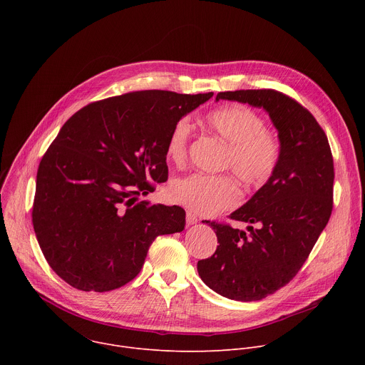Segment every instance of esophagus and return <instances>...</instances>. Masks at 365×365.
Here are the masks:
<instances>
[{
	"label": "esophagus",
	"instance_id": "1",
	"mask_svg": "<svg viewBox=\"0 0 365 365\" xmlns=\"http://www.w3.org/2000/svg\"><path fill=\"white\" fill-rule=\"evenodd\" d=\"M196 222H197V217H196L193 212L187 211V212H186V224H187V225H195Z\"/></svg>",
	"mask_w": 365,
	"mask_h": 365
}]
</instances>
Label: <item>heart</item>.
<instances>
[{"instance_id":"1","label":"heart","mask_w":365,"mask_h":365,"mask_svg":"<svg viewBox=\"0 0 365 365\" xmlns=\"http://www.w3.org/2000/svg\"><path fill=\"white\" fill-rule=\"evenodd\" d=\"M206 124L228 143L224 168L232 169L238 179L251 187L266 185L274 175L280 158L279 137L264 128V121L244 106H227L206 115ZM192 125L187 118L176 121L166 141V155L175 165L186 160ZM170 197L199 215H214L240 202L241 193L231 176L190 173L176 179Z\"/></svg>"}]
</instances>
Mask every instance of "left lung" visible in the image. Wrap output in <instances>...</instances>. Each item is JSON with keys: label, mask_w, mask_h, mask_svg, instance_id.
<instances>
[{"label": "left lung", "mask_w": 365, "mask_h": 365, "mask_svg": "<svg viewBox=\"0 0 365 365\" xmlns=\"http://www.w3.org/2000/svg\"><path fill=\"white\" fill-rule=\"evenodd\" d=\"M269 113L279 133L282 158L272 179L230 218L248 222L250 234L206 221L218 237L212 257L199 259L197 273L218 294L262 300L300 270L332 212L334 159L328 137L304 107L274 89L220 92Z\"/></svg>", "instance_id": "1"}]
</instances>
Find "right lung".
I'll use <instances>...</instances> for the list:
<instances>
[{"instance_id": "right-lung-1", "label": "right lung", "mask_w": 365, "mask_h": 365, "mask_svg": "<svg viewBox=\"0 0 365 365\" xmlns=\"http://www.w3.org/2000/svg\"><path fill=\"white\" fill-rule=\"evenodd\" d=\"M212 95L128 92L92 102L63 124L38 165L33 227L68 284L118 289L140 273L155 237L183 231L182 207L138 196L168 180L173 124Z\"/></svg>"}]
</instances>
